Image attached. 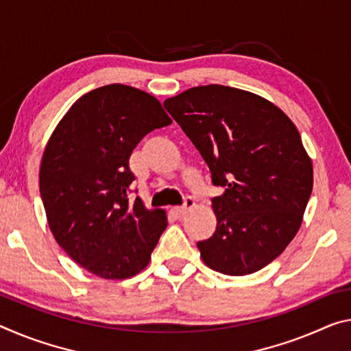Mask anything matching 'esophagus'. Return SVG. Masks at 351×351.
Masks as SVG:
<instances>
[{
	"label": "esophagus",
	"mask_w": 351,
	"mask_h": 351,
	"mask_svg": "<svg viewBox=\"0 0 351 351\" xmlns=\"http://www.w3.org/2000/svg\"><path fill=\"white\" fill-rule=\"evenodd\" d=\"M193 206H195V199H193L192 197H186L184 198V204L182 206H178V208L173 209V213L178 215V217H182L186 215L189 210H191Z\"/></svg>",
	"instance_id": "34e87169"
}]
</instances>
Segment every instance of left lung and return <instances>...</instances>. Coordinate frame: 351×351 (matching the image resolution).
<instances>
[{"label": "left lung", "instance_id": "obj_1", "mask_svg": "<svg viewBox=\"0 0 351 351\" xmlns=\"http://www.w3.org/2000/svg\"><path fill=\"white\" fill-rule=\"evenodd\" d=\"M165 109L208 164L217 228L197 243L204 264L242 276L276 259L300 230L313 160L293 121L269 99L209 84L167 98Z\"/></svg>", "mask_w": 351, "mask_h": 351}]
</instances>
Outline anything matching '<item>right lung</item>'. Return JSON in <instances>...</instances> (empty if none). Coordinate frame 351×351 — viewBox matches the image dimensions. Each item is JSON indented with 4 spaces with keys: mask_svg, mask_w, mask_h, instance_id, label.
I'll return each instance as SVG.
<instances>
[{
    "mask_svg": "<svg viewBox=\"0 0 351 351\" xmlns=\"http://www.w3.org/2000/svg\"><path fill=\"white\" fill-rule=\"evenodd\" d=\"M170 123L153 95L109 84L75 101L49 137L38 173L49 230L90 274L126 280L152 259L167 215L131 202L130 158L148 132Z\"/></svg>",
    "mask_w": 351,
    "mask_h": 351,
    "instance_id": "add662e5",
    "label": "right lung"
}]
</instances>
